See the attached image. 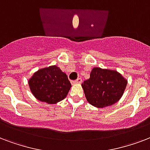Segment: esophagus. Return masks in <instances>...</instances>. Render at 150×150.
<instances>
[{
    "label": "esophagus",
    "instance_id": "1",
    "mask_svg": "<svg viewBox=\"0 0 150 150\" xmlns=\"http://www.w3.org/2000/svg\"><path fill=\"white\" fill-rule=\"evenodd\" d=\"M82 79L81 78H79L76 80H74V81H71V84H75V83H81L82 82Z\"/></svg>",
    "mask_w": 150,
    "mask_h": 150
}]
</instances>
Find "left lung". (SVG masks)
Segmentation results:
<instances>
[{
	"instance_id": "obj_1",
	"label": "left lung",
	"mask_w": 150,
	"mask_h": 150,
	"mask_svg": "<svg viewBox=\"0 0 150 150\" xmlns=\"http://www.w3.org/2000/svg\"><path fill=\"white\" fill-rule=\"evenodd\" d=\"M127 82L116 71L96 67L82 86L87 101L94 107L103 108L114 104L121 98Z\"/></svg>"
}]
</instances>
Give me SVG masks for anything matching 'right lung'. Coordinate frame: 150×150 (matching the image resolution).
I'll return each instance as SVG.
<instances>
[{
  "mask_svg": "<svg viewBox=\"0 0 150 150\" xmlns=\"http://www.w3.org/2000/svg\"><path fill=\"white\" fill-rule=\"evenodd\" d=\"M29 86L37 100L49 104L64 100L71 86L67 75L56 65L42 68L34 73L29 79Z\"/></svg>",
  "mask_w": 150,
  "mask_h": 150,
  "instance_id": "obj_1",
  "label": "right lung"
}]
</instances>
